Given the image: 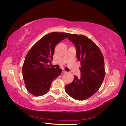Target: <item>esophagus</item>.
<instances>
[{"mask_svg": "<svg viewBox=\"0 0 126 126\" xmlns=\"http://www.w3.org/2000/svg\"><path fill=\"white\" fill-rule=\"evenodd\" d=\"M62 72H63V73H64V74L67 73V71H66L65 70L63 69H62Z\"/></svg>", "mask_w": 126, "mask_h": 126, "instance_id": "1", "label": "esophagus"}]
</instances>
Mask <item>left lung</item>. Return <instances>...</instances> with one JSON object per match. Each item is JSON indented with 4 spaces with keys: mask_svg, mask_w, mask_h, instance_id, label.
<instances>
[{
    "mask_svg": "<svg viewBox=\"0 0 126 126\" xmlns=\"http://www.w3.org/2000/svg\"><path fill=\"white\" fill-rule=\"evenodd\" d=\"M67 38L76 47L77 59L80 62L81 77L74 76L73 81L66 85L65 91L76 100H86L97 92L104 81V56L96 44L87 37L70 34Z\"/></svg>",
    "mask_w": 126,
    "mask_h": 126,
    "instance_id": "8db88e82",
    "label": "left lung"
}]
</instances>
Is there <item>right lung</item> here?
Wrapping results in <instances>:
<instances>
[{"mask_svg": "<svg viewBox=\"0 0 126 126\" xmlns=\"http://www.w3.org/2000/svg\"><path fill=\"white\" fill-rule=\"evenodd\" d=\"M66 32H53L38 41L27 54L22 66V76L27 90L35 96L49 91L52 81L61 75L60 68L50 67L55 48L69 36Z\"/></svg>", "mask_w": 126, "mask_h": 126, "instance_id": "1", "label": "right lung"}]
</instances>
